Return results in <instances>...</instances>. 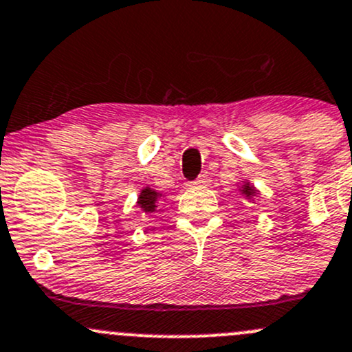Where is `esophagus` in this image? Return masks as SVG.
Returning a JSON list of instances; mask_svg holds the SVG:
<instances>
[{
	"label": "esophagus",
	"instance_id": "1",
	"mask_svg": "<svg viewBox=\"0 0 352 352\" xmlns=\"http://www.w3.org/2000/svg\"><path fill=\"white\" fill-rule=\"evenodd\" d=\"M206 184H207L206 177L202 175V177H199L197 180H194V182H190V184H188V187H202V186H206Z\"/></svg>",
	"mask_w": 352,
	"mask_h": 352
}]
</instances>
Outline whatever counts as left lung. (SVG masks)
Here are the masks:
<instances>
[{
  "mask_svg": "<svg viewBox=\"0 0 352 352\" xmlns=\"http://www.w3.org/2000/svg\"><path fill=\"white\" fill-rule=\"evenodd\" d=\"M239 194L244 195V199H248V201L251 202L254 197H258V194H260V192H258V188L254 187L251 182H243V186L239 187Z\"/></svg>",
  "mask_w": 352,
  "mask_h": 352,
  "instance_id": "left-lung-1",
  "label": "left lung"
}]
</instances>
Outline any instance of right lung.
<instances>
[{
  "label": "right lung",
  "instance_id": "obj_1",
  "mask_svg": "<svg viewBox=\"0 0 352 352\" xmlns=\"http://www.w3.org/2000/svg\"><path fill=\"white\" fill-rule=\"evenodd\" d=\"M160 199H162L160 192L153 190L151 187H145V188H142V192H140L136 206H138L145 214H151L157 210L158 201H160Z\"/></svg>",
  "mask_w": 352,
  "mask_h": 352
}]
</instances>
